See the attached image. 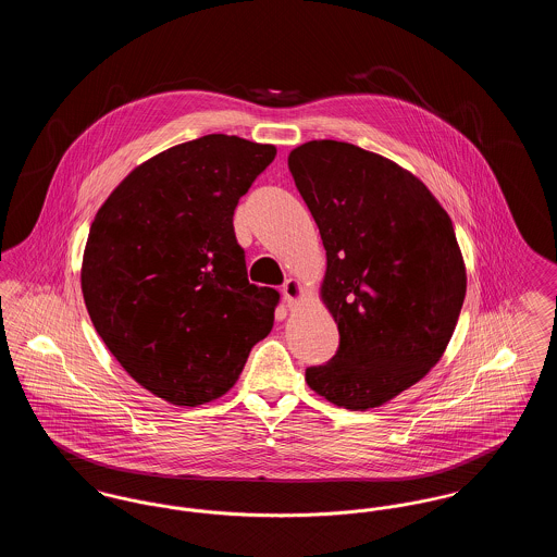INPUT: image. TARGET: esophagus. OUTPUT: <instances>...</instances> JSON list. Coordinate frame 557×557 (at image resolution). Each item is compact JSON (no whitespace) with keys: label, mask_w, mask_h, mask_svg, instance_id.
Returning a JSON list of instances; mask_svg holds the SVG:
<instances>
[{"label":"esophagus","mask_w":557,"mask_h":557,"mask_svg":"<svg viewBox=\"0 0 557 557\" xmlns=\"http://www.w3.org/2000/svg\"><path fill=\"white\" fill-rule=\"evenodd\" d=\"M282 292H284V298H286V302H288V307H294V305H298L300 300H302V296H305V290H302V284L298 282V280H286V284L282 286Z\"/></svg>","instance_id":"obj_1"}]
</instances>
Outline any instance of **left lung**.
<instances>
[{
    "mask_svg": "<svg viewBox=\"0 0 557 557\" xmlns=\"http://www.w3.org/2000/svg\"><path fill=\"white\" fill-rule=\"evenodd\" d=\"M288 166L323 239L319 294L341 334L305 380L368 411L420 382L449 345L468 284L453 223L413 173L359 146L313 139Z\"/></svg>",
    "mask_w": 557,
    "mask_h": 557,
    "instance_id": "left-lung-1",
    "label": "left lung"
}]
</instances>
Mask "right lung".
<instances>
[{"instance_id":"add662e5","label":"right lung","mask_w":557,"mask_h":557,"mask_svg":"<svg viewBox=\"0 0 557 557\" xmlns=\"http://www.w3.org/2000/svg\"><path fill=\"white\" fill-rule=\"evenodd\" d=\"M275 154L211 133L135 166L96 212L87 313L123 370L173 405L225 395L273 327L280 294L248 282L234 211Z\"/></svg>"}]
</instances>
